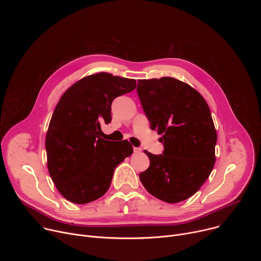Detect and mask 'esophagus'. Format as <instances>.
<instances>
[{"label": "esophagus", "mask_w": 261, "mask_h": 261, "mask_svg": "<svg viewBox=\"0 0 261 261\" xmlns=\"http://www.w3.org/2000/svg\"><path fill=\"white\" fill-rule=\"evenodd\" d=\"M133 150H134V153H140L141 152V148L140 147H134Z\"/></svg>", "instance_id": "esophagus-1"}]
</instances>
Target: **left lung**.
Masks as SVG:
<instances>
[{"instance_id":"left-lung-1","label":"left lung","mask_w":261,"mask_h":261,"mask_svg":"<svg viewBox=\"0 0 261 261\" xmlns=\"http://www.w3.org/2000/svg\"><path fill=\"white\" fill-rule=\"evenodd\" d=\"M137 94L151 129L163 136L162 155L144 151L150 167L139 174L146 191L176 203L195 194L215 165L217 132L204 98L172 77L139 80Z\"/></svg>"}]
</instances>
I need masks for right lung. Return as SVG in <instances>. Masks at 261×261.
<instances>
[{
  "label": "right lung",
  "mask_w": 261,
  "mask_h": 261,
  "mask_svg": "<svg viewBox=\"0 0 261 261\" xmlns=\"http://www.w3.org/2000/svg\"><path fill=\"white\" fill-rule=\"evenodd\" d=\"M136 81L100 72L72 85L61 97L45 138L47 168L58 191L85 204L109 189L116 167L133 153L128 140L101 138L111 122L114 99L132 92Z\"/></svg>",
  "instance_id": "right-lung-1"
}]
</instances>
